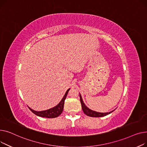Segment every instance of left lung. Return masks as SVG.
<instances>
[{
  "mask_svg": "<svg viewBox=\"0 0 147 147\" xmlns=\"http://www.w3.org/2000/svg\"><path fill=\"white\" fill-rule=\"evenodd\" d=\"M80 101H81V107H82V110L84 111V113L88 116L94 117H102V116H105L111 113L112 111H112L109 112V113H99V112H97V111L91 110L85 105V104L82 101V97L81 96V94H80Z\"/></svg>",
  "mask_w": 147,
  "mask_h": 147,
  "instance_id": "8db88e82",
  "label": "left lung"
}]
</instances>
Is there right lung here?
<instances>
[{
    "label": "right lung",
    "instance_id": "add662e5",
    "mask_svg": "<svg viewBox=\"0 0 147 147\" xmlns=\"http://www.w3.org/2000/svg\"><path fill=\"white\" fill-rule=\"evenodd\" d=\"M69 90V89H68L67 90L62 100L60 101V102L59 103V104L56 106H55V107H53L52 109H49L47 110H44V111H37L32 110L29 107H28V108L33 113L36 115L38 116H40V117H47V118L56 117L62 113L63 107H64L65 100L66 99V97L67 96V94L68 93Z\"/></svg>",
    "mask_w": 147,
    "mask_h": 147
}]
</instances>
